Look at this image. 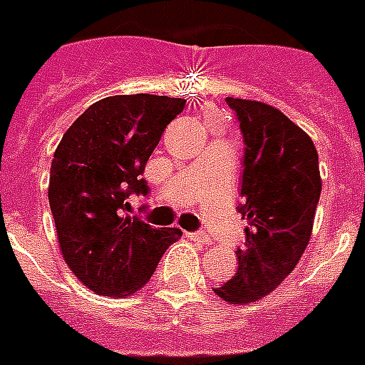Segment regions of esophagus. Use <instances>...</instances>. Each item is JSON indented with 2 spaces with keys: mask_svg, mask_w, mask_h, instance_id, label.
Wrapping results in <instances>:
<instances>
[{
  "mask_svg": "<svg viewBox=\"0 0 365 365\" xmlns=\"http://www.w3.org/2000/svg\"><path fill=\"white\" fill-rule=\"evenodd\" d=\"M187 237L191 240H195V242H200V244H208V242H210V235L206 233V231H197V233H189Z\"/></svg>",
  "mask_w": 365,
  "mask_h": 365,
  "instance_id": "esophagus-1",
  "label": "esophagus"
}]
</instances>
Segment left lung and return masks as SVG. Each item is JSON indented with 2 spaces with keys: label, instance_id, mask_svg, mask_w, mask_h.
I'll use <instances>...</instances> for the list:
<instances>
[{
  "label": "left lung",
  "instance_id": "left-lung-1",
  "mask_svg": "<svg viewBox=\"0 0 365 365\" xmlns=\"http://www.w3.org/2000/svg\"><path fill=\"white\" fill-rule=\"evenodd\" d=\"M244 138L239 212L248 220L235 277L214 288L233 305L271 294L294 271L312 233L322 180L307 132L263 102L225 100Z\"/></svg>",
  "mask_w": 365,
  "mask_h": 365
}]
</instances>
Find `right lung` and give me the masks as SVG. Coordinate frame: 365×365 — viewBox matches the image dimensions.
<instances>
[{"instance_id": "1", "label": "right lung", "mask_w": 365, "mask_h": 365, "mask_svg": "<svg viewBox=\"0 0 365 365\" xmlns=\"http://www.w3.org/2000/svg\"><path fill=\"white\" fill-rule=\"evenodd\" d=\"M183 98L121 94L93 104L66 130L48 182L60 250L73 274L100 295L123 297L148 284L182 237L130 214L128 197L148 195L142 174Z\"/></svg>"}]
</instances>
